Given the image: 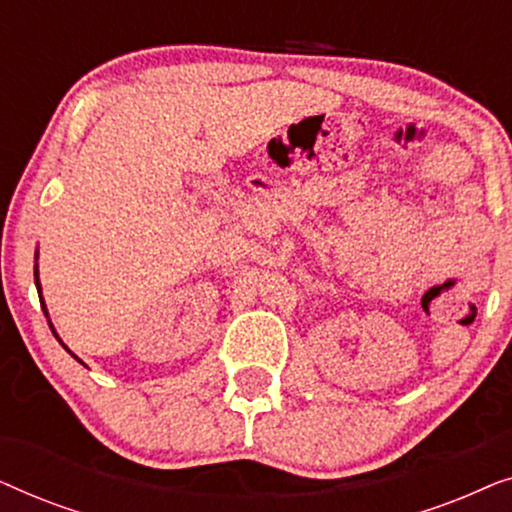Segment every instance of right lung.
Returning <instances> with one entry per match:
<instances>
[{"label":"right lung","instance_id":"add662e5","mask_svg":"<svg viewBox=\"0 0 512 512\" xmlns=\"http://www.w3.org/2000/svg\"><path fill=\"white\" fill-rule=\"evenodd\" d=\"M39 256V254H37ZM34 284H37V291H39V300H41V310H44V314H46V317H48V310H46V303H44V296H41V282H39V265H34ZM48 326H51V331H53V335H55V338H58V333H55V328H53V324H51V319H48ZM60 340V338H58ZM60 345L62 347H65V342H60ZM67 349V347H65ZM67 352H69V349H67ZM69 354H72V352H69ZM74 356V359L76 361H79V363H83L81 359H79V356H76V354H72ZM83 366H86V363H83Z\"/></svg>","mask_w":512,"mask_h":512}]
</instances>
